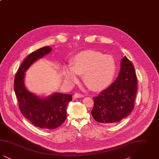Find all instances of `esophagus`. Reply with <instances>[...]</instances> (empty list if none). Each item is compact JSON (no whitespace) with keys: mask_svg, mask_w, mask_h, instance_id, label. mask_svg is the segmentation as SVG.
I'll use <instances>...</instances> for the list:
<instances>
[{"mask_svg":"<svg viewBox=\"0 0 159 159\" xmlns=\"http://www.w3.org/2000/svg\"><path fill=\"white\" fill-rule=\"evenodd\" d=\"M84 97V95H82L81 93H76L75 95H74V97L76 98H83Z\"/></svg>","mask_w":159,"mask_h":159,"instance_id":"esophagus-1","label":"esophagus"}]
</instances>
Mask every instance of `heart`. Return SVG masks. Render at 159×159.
<instances>
[{
  "instance_id": "1",
  "label": "heart",
  "mask_w": 159,
  "mask_h": 159,
  "mask_svg": "<svg viewBox=\"0 0 159 159\" xmlns=\"http://www.w3.org/2000/svg\"><path fill=\"white\" fill-rule=\"evenodd\" d=\"M116 73L113 57L97 51H85L76 54L71 67H66L64 77L66 82L73 84L78 81V75L83 74L85 84L93 91H101L109 86Z\"/></svg>"
}]
</instances>
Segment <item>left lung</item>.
<instances>
[{"mask_svg": "<svg viewBox=\"0 0 159 159\" xmlns=\"http://www.w3.org/2000/svg\"><path fill=\"white\" fill-rule=\"evenodd\" d=\"M116 80L108 88L93 97L91 111L93 118L104 125H113L127 117L134 108L137 78L134 66L125 56Z\"/></svg>", "mask_w": 159, "mask_h": 159, "instance_id": "1", "label": "left lung"}]
</instances>
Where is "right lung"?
I'll list each match as a JSON object with an SVG mask.
<instances>
[{
  "label": "right lung",
  "instance_id": "add662e5",
  "mask_svg": "<svg viewBox=\"0 0 159 159\" xmlns=\"http://www.w3.org/2000/svg\"><path fill=\"white\" fill-rule=\"evenodd\" d=\"M52 51L49 46L30 53L24 60L15 75L14 90L20 110L23 116L35 126L53 129L61 126L67 117V106L72 100L71 94L55 92L41 98L29 91L25 85V72L40 58Z\"/></svg>",
  "mask_w": 159,
  "mask_h": 159
}]
</instances>
